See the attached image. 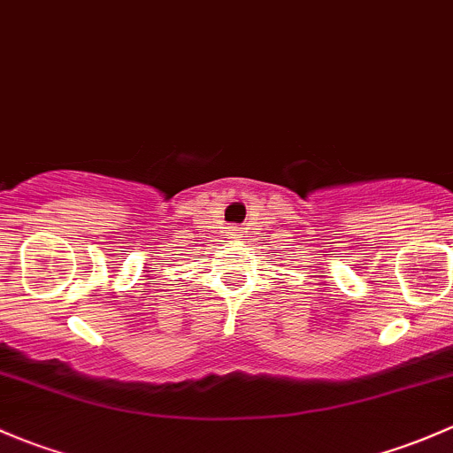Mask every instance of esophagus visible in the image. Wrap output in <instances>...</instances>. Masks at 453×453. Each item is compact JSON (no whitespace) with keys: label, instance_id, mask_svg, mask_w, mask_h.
I'll use <instances>...</instances> for the list:
<instances>
[{"label":"esophagus","instance_id":"obj_1","mask_svg":"<svg viewBox=\"0 0 453 453\" xmlns=\"http://www.w3.org/2000/svg\"><path fill=\"white\" fill-rule=\"evenodd\" d=\"M240 233H242L240 226H231V235L233 237H237V235H240Z\"/></svg>","mask_w":453,"mask_h":453}]
</instances>
